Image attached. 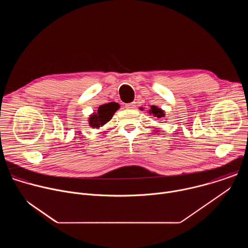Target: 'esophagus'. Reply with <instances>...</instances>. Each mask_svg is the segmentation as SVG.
<instances>
[{
	"mask_svg": "<svg viewBox=\"0 0 248 248\" xmlns=\"http://www.w3.org/2000/svg\"><path fill=\"white\" fill-rule=\"evenodd\" d=\"M125 108H127V109H134L135 108V103L132 102V103L125 104Z\"/></svg>",
	"mask_w": 248,
	"mask_h": 248,
	"instance_id": "obj_1",
	"label": "esophagus"
}]
</instances>
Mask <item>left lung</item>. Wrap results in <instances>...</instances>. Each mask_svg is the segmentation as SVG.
I'll list each match as a JSON object with an SVG mask.
<instances>
[{
    "mask_svg": "<svg viewBox=\"0 0 248 248\" xmlns=\"http://www.w3.org/2000/svg\"><path fill=\"white\" fill-rule=\"evenodd\" d=\"M149 113L152 114L155 118H158V119H161V118L165 117L164 111L162 109H159L158 107H156V106H151V110H149Z\"/></svg>",
    "mask_w": 248,
    "mask_h": 248,
    "instance_id": "left-lung-1",
    "label": "left lung"
}]
</instances>
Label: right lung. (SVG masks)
<instances>
[{"label":"right lung","instance_id":"obj_1","mask_svg":"<svg viewBox=\"0 0 248 248\" xmlns=\"http://www.w3.org/2000/svg\"><path fill=\"white\" fill-rule=\"evenodd\" d=\"M120 108V105L116 102H111L108 104L101 105L93 115L89 118V125L92 127H100L108 123L112 118L116 111Z\"/></svg>","mask_w":248,"mask_h":248}]
</instances>
